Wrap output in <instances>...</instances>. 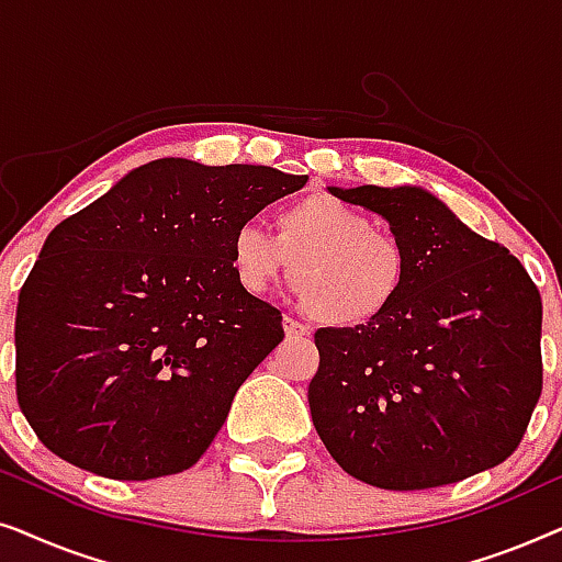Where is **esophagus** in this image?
I'll return each mask as SVG.
<instances>
[{
	"instance_id": "1",
	"label": "esophagus",
	"mask_w": 562,
	"mask_h": 562,
	"mask_svg": "<svg viewBox=\"0 0 562 562\" xmlns=\"http://www.w3.org/2000/svg\"><path fill=\"white\" fill-rule=\"evenodd\" d=\"M283 333H286V337H306L310 335V327L302 325V322L291 319V317H283Z\"/></svg>"
}]
</instances>
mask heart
<instances>
[{
  "label": "heart",
  "instance_id": "heart-1",
  "mask_svg": "<svg viewBox=\"0 0 562 562\" xmlns=\"http://www.w3.org/2000/svg\"><path fill=\"white\" fill-rule=\"evenodd\" d=\"M299 304L329 327L381 319L409 283V252L373 217L327 194L302 196L276 212V235L240 222L229 235V268L248 294H266L291 268Z\"/></svg>",
  "mask_w": 562,
  "mask_h": 562
}]
</instances>
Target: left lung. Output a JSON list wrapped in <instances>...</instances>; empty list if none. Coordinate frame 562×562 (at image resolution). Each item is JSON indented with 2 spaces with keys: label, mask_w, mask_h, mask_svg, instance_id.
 Here are the masks:
<instances>
[{
  "label": "left lung",
  "mask_w": 562,
  "mask_h": 562,
  "mask_svg": "<svg viewBox=\"0 0 562 562\" xmlns=\"http://www.w3.org/2000/svg\"><path fill=\"white\" fill-rule=\"evenodd\" d=\"M329 194L381 214L409 252V283L381 319L314 333L310 409L329 456L391 491L504 463L542 394V299L525 266L419 187Z\"/></svg>",
  "instance_id": "8db88e82"
}]
</instances>
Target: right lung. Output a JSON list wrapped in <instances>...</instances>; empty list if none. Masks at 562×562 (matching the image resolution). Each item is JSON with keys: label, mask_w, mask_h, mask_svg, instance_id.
Listing matches in <instances>:
<instances>
[{"label": "right lung", "mask_w": 562, "mask_h": 562, "mask_svg": "<svg viewBox=\"0 0 562 562\" xmlns=\"http://www.w3.org/2000/svg\"><path fill=\"white\" fill-rule=\"evenodd\" d=\"M306 176L150 160L45 240L14 319L18 404L50 452L104 479L196 463L281 312L229 268V235Z\"/></svg>", "instance_id": "add662e5"}]
</instances>
